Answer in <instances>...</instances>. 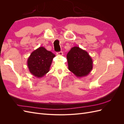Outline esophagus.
<instances>
[{
	"mask_svg": "<svg viewBox=\"0 0 124 124\" xmlns=\"http://www.w3.org/2000/svg\"><path fill=\"white\" fill-rule=\"evenodd\" d=\"M56 55H59V56H62L63 55V53H62V51L57 52V53H56Z\"/></svg>",
	"mask_w": 124,
	"mask_h": 124,
	"instance_id": "obj_1",
	"label": "esophagus"
}]
</instances>
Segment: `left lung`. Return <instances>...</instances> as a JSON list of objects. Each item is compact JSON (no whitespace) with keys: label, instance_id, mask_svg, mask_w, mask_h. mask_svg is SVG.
<instances>
[{"label":"left lung","instance_id":"8db88e82","mask_svg":"<svg viewBox=\"0 0 124 124\" xmlns=\"http://www.w3.org/2000/svg\"><path fill=\"white\" fill-rule=\"evenodd\" d=\"M67 59L68 69L78 78L87 76L93 69L92 58L87 52L78 46L71 48Z\"/></svg>","mask_w":124,"mask_h":124}]
</instances>
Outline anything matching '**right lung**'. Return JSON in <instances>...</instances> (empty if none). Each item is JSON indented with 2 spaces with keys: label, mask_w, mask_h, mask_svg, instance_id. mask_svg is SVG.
<instances>
[{
  "label": "right lung",
  "mask_w": 124,
  "mask_h": 124,
  "mask_svg": "<svg viewBox=\"0 0 124 124\" xmlns=\"http://www.w3.org/2000/svg\"><path fill=\"white\" fill-rule=\"evenodd\" d=\"M55 55L44 47H39L33 51L27 59L29 72L37 78H42L50 71Z\"/></svg>",
  "instance_id": "1"
}]
</instances>
